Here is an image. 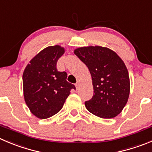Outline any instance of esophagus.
Segmentation results:
<instances>
[{"instance_id":"obj_1","label":"esophagus","mask_w":152,"mask_h":152,"mask_svg":"<svg viewBox=\"0 0 152 152\" xmlns=\"http://www.w3.org/2000/svg\"><path fill=\"white\" fill-rule=\"evenodd\" d=\"M79 86H80V83H79V82H77V83H75V86H76L77 89L79 88Z\"/></svg>"}]
</instances>
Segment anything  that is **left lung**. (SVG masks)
I'll return each instance as SVG.
<instances>
[{"mask_svg":"<svg viewBox=\"0 0 152 152\" xmlns=\"http://www.w3.org/2000/svg\"><path fill=\"white\" fill-rule=\"evenodd\" d=\"M75 54L90 72L94 94L85 102L86 109L103 118L120 113L128 102L130 80L128 69L114 51L101 46H89L75 50Z\"/></svg>","mask_w":152,"mask_h":152,"instance_id":"obj_1","label":"left lung"}]
</instances>
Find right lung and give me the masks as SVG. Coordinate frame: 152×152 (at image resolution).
<instances>
[{"mask_svg":"<svg viewBox=\"0 0 152 152\" xmlns=\"http://www.w3.org/2000/svg\"><path fill=\"white\" fill-rule=\"evenodd\" d=\"M64 51L59 45L46 48L30 60L23 73L24 100L32 113L39 118L57 113L71 89H76L66 80L67 73L57 69Z\"/></svg>","mask_w":152,"mask_h":152,"instance_id":"obj_1","label":"right lung"}]
</instances>
